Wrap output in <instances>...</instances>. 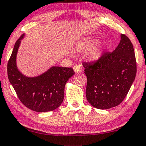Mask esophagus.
I'll list each match as a JSON object with an SVG mask.
<instances>
[{
    "mask_svg": "<svg viewBox=\"0 0 146 146\" xmlns=\"http://www.w3.org/2000/svg\"><path fill=\"white\" fill-rule=\"evenodd\" d=\"M73 69H74V71H75V73H81L82 70H83V69H82L80 66H78V65H75V66L73 67Z\"/></svg>",
    "mask_w": 146,
    "mask_h": 146,
    "instance_id": "obj_1",
    "label": "esophagus"
}]
</instances>
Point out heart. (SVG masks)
I'll return each instance as SVG.
<instances>
[{
  "label": "heart",
  "mask_w": 146,
  "mask_h": 146,
  "mask_svg": "<svg viewBox=\"0 0 146 146\" xmlns=\"http://www.w3.org/2000/svg\"><path fill=\"white\" fill-rule=\"evenodd\" d=\"M98 44V40H96V39H91V40H89L85 41L83 43H81V44L79 45V46L77 47V50L81 52H88L89 51L95 47L96 45ZM102 54V50L100 48L95 49L93 50V52L91 53V54L89 55V59L92 61H95L97 60L100 57Z\"/></svg>",
  "instance_id": "1"
}]
</instances>
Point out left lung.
Returning a JSON list of instances; mask_svg holds the SVG:
<instances>
[{
  "instance_id": "1",
  "label": "left lung",
  "mask_w": 146,
  "mask_h": 146,
  "mask_svg": "<svg viewBox=\"0 0 146 146\" xmlns=\"http://www.w3.org/2000/svg\"><path fill=\"white\" fill-rule=\"evenodd\" d=\"M113 52H104L93 63H83L87 77L86 97L98 109L118 106L128 94L136 75L133 45L126 35L120 36Z\"/></svg>"
}]
</instances>
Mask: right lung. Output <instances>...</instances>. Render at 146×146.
Listing matches in <instances>:
<instances>
[{
  "instance_id": "right-lung-1",
  "label": "right lung",
  "mask_w": 146,
  "mask_h": 146,
  "mask_svg": "<svg viewBox=\"0 0 146 146\" xmlns=\"http://www.w3.org/2000/svg\"><path fill=\"white\" fill-rule=\"evenodd\" d=\"M23 35L16 41L8 62V77L22 103L38 112L52 111L64 98L65 86L75 74L71 67L53 66L36 77H28L20 72L16 56Z\"/></svg>"
}]
</instances>
